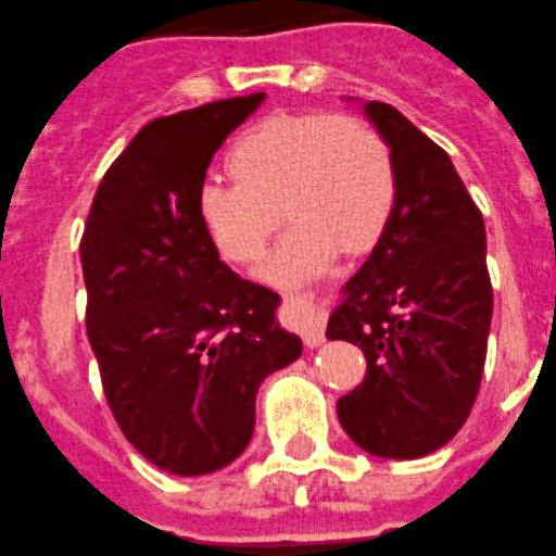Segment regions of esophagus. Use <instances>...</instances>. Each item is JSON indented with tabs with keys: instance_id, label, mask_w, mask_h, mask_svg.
<instances>
[{
	"instance_id": "1",
	"label": "esophagus",
	"mask_w": 556,
	"mask_h": 556,
	"mask_svg": "<svg viewBox=\"0 0 556 556\" xmlns=\"http://www.w3.org/2000/svg\"><path fill=\"white\" fill-rule=\"evenodd\" d=\"M288 306V326L304 339L306 348L323 344V323H326V304L315 293L285 295Z\"/></svg>"
}]
</instances>
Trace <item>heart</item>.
I'll return each instance as SVG.
<instances>
[{"instance_id":"1","label":"heart","mask_w":556,"mask_h":556,"mask_svg":"<svg viewBox=\"0 0 556 556\" xmlns=\"http://www.w3.org/2000/svg\"><path fill=\"white\" fill-rule=\"evenodd\" d=\"M233 181L208 179L198 217L219 255L252 266L277 233L278 208L293 228L266 266L279 285L309 279L337 255H361L386 233L396 206L388 141L350 113H288L257 122L225 154Z\"/></svg>"}]
</instances>
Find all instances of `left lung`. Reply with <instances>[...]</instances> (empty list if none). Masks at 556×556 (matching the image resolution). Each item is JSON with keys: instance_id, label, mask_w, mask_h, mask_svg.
<instances>
[{"instance_id": "1", "label": "left lung", "mask_w": 556, "mask_h": 556, "mask_svg": "<svg viewBox=\"0 0 556 556\" xmlns=\"http://www.w3.org/2000/svg\"><path fill=\"white\" fill-rule=\"evenodd\" d=\"M366 116L391 147V223L328 320L364 350L366 377L337 402L355 445L382 459L443 448L476 404L492 326L486 228L448 154L388 102Z\"/></svg>"}]
</instances>
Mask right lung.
I'll use <instances>...</instances> for the list:
<instances>
[{
	"instance_id": "right-lung-1",
	"label": "right lung",
	"mask_w": 556,
	"mask_h": 556,
	"mask_svg": "<svg viewBox=\"0 0 556 556\" xmlns=\"http://www.w3.org/2000/svg\"><path fill=\"white\" fill-rule=\"evenodd\" d=\"M263 91L160 116L113 160L80 236L86 333L124 438L170 476L244 454L255 396L293 364L279 295L219 261L198 217L214 152Z\"/></svg>"
}]
</instances>
